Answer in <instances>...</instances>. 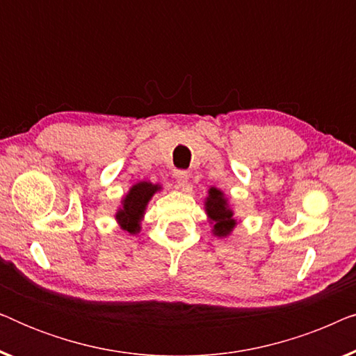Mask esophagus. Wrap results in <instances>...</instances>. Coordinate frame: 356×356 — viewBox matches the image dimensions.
I'll use <instances>...</instances> for the list:
<instances>
[{
    "label": "esophagus",
    "instance_id": "1",
    "mask_svg": "<svg viewBox=\"0 0 356 356\" xmlns=\"http://www.w3.org/2000/svg\"><path fill=\"white\" fill-rule=\"evenodd\" d=\"M175 181H177V184L179 188H186V184L189 181V173L184 172V170H179V172L175 173Z\"/></svg>",
    "mask_w": 356,
    "mask_h": 356
}]
</instances>
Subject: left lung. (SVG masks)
Instances as JSON below:
<instances>
[{
  "mask_svg": "<svg viewBox=\"0 0 356 356\" xmlns=\"http://www.w3.org/2000/svg\"><path fill=\"white\" fill-rule=\"evenodd\" d=\"M209 223L212 225V233L217 238H227L235 230L236 220L228 204V197L217 188L209 189V196L204 201Z\"/></svg>",
  "mask_w": 356,
  "mask_h": 356,
  "instance_id": "left-lung-1",
  "label": "left lung"
}]
</instances>
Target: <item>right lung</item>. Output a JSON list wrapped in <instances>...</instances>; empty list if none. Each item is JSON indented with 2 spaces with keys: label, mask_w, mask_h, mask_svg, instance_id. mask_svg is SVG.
<instances>
[{
  "label": "right lung",
  "mask_w": 356,
  "mask_h": 356,
  "mask_svg": "<svg viewBox=\"0 0 356 356\" xmlns=\"http://www.w3.org/2000/svg\"><path fill=\"white\" fill-rule=\"evenodd\" d=\"M162 186L150 181H139L129 188L126 196L121 199V206L115 213L116 222L121 230L128 232L129 235H136L140 232V222H143L147 204L155 193H159Z\"/></svg>",
  "instance_id": "add662e5"
}]
</instances>
